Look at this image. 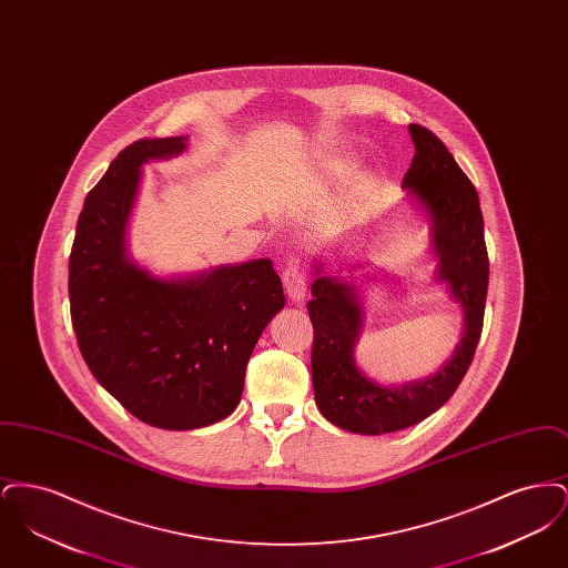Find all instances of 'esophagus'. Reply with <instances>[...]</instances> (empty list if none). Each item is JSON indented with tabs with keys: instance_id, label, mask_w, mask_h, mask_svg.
<instances>
[{
	"instance_id": "esophagus-1",
	"label": "esophagus",
	"mask_w": 568,
	"mask_h": 568,
	"mask_svg": "<svg viewBox=\"0 0 568 568\" xmlns=\"http://www.w3.org/2000/svg\"><path fill=\"white\" fill-rule=\"evenodd\" d=\"M283 285H285V292L294 304L304 302V297H306V272L297 262H292L283 271Z\"/></svg>"
}]
</instances>
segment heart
<instances>
[{"label":"heart","mask_w":568,"mask_h":568,"mask_svg":"<svg viewBox=\"0 0 568 568\" xmlns=\"http://www.w3.org/2000/svg\"><path fill=\"white\" fill-rule=\"evenodd\" d=\"M352 165V158H334L332 160V168L334 170H347Z\"/></svg>","instance_id":"heart-1"}]
</instances>
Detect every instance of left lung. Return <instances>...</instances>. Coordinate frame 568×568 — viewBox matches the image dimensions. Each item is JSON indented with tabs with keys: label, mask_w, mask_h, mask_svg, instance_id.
<instances>
[{
	"label": "left lung",
	"mask_w": 568,
	"mask_h": 568,
	"mask_svg": "<svg viewBox=\"0 0 568 568\" xmlns=\"http://www.w3.org/2000/svg\"><path fill=\"white\" fill-rule=\"evenodd\" d=\"M408 134L415 155L403 190L430 225L434 281L445 283L449 297L458 302L464 329L456 352L434 375L383 385L355 362V345L364 329L362 283L324 272V262H315L313 300L306 304L315 329L311 353L315 403L327 422L353 434L396 433L430 417L458 389L484 327L489 264L479 195L430 130L413 123Z\"/></svg>",
	"instance_id": "1"
}]
</instances>
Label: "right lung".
Returning <instances> with one entry per match:
<instances>
[{"mask_svg":"<svg viewBox=\"0 0 568 568\" xmlns=\"http://www.w3.org/2000/svg\"><path fill=\"white\" fill-rule=\"evenodd\" d=\"M187 135L142 138L89 191L70 253V311L98 383L140 422L195 430L225 419L264 327L285 306L271 260L158 276L132 260L128 227L142 163L170 160Z\"/></svg>","mask_w":568,"mask_h":568,"instance_id":"add662e5","label":"right lung"}]
</instances>
